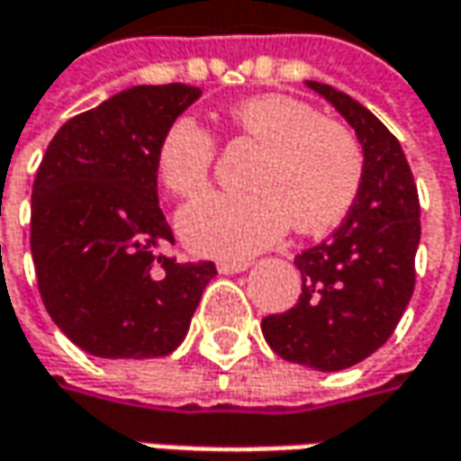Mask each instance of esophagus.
Returning a JSON list of instances; mask_svg holds the SVG:
<instances>
[{"label": "esophagus", "mask_w": 461, "mask_h": 461, "mask_svg": "<svg viewBox=\"0 0 461 461\" xmlns=\"http://www.w3.org/2000/svg\"><path fill=\"white\" fill-rule=\"evenodd\" d=\"M246 269H249V261H218L221 275H240Z\"/></svg>", "instance_id": "1"}]
</instances>
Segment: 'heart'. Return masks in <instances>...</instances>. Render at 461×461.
<instances>
[{
	"label": "heart",
	"instance_id": "b5f03b06",
	"mask_svg": "<svg viewBox=\"0 0 461 461\" xmlns=\"http://www.w3.org/2000/svg\"><path fill=\"white\" fill-rule=\"evenodd\" d=\"M233 131L261 146L251 192L210 194L179 212V233L203 257L243 258L269 249L293 222L297 233H326L359 194L364 153L346 125L287 95H258L228 110ZM215 135L192 117L171 122L158 146V174L182 200L210 186Z\"/></svg>",
	"mask_w": 461,
	"mask_h": 461
}]
</instances>
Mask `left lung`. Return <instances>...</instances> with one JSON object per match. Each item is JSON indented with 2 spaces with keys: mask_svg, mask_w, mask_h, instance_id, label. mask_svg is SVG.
<instances>
[{
  "mask_svg": "<svg viewBox=\"0 0 461 461\" xmlns=\"http://www.w3.org/2000/svg\"><path fill=\"white\" fill-rule=\"evenodd\" d=\"M354 128L364 151L359 194L333 236L294 257L297 305L261 321L282 359L339 372L375 354L400 323L416 287L420 204L398 138L344 92L305 81Z\"/></svg>",
  "mask_w": 461,
  "mask_h": 461,
  "instance_id": "left-lung-1",
  "label": "left lung"
}]
</instances>
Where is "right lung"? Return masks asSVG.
I'll return each mask as SVG.
<instances>
[{
  "mask_svg": "<svg viewBox=\"0 0 461 461\" xmlns=\"http://www.w3.org/2000/svg\"><path fill=\"white\" fill-rule=\"evenodd\" d=\"M197 86L140 84L63 122L32 185L30 251L41 297L92 357L153 359L185 341L212 261L161 254L158 146Z\"/></svg>",
  "mask_w": 461,
  "mask_h": 461,
  "instance_id": "right-lung-1",
  "label": "right lung"
}]
</instances>
